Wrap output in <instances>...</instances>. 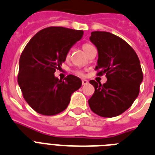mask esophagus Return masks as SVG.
I'll return each mask as SVG.
<instances>
[{"label":"esophagus","mask_w":155,"mask_h":155,"mask_svg":"<svg viewBox=\"0 0 155 155\" xmlns=\"http://www.w3.org/2000/svg\"><path fill=\"white\" fill-rule=\"evenodd\" d=\"M81 83H82V85H87L89 83V81L87 80L83 79V80H81Z\"/></svg>","instance_id":"obj_1"}]
</instances>
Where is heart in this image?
<instances>
[{"instance_id":"obj_1","label":"heart","mask_w":155,"mask_h":155,"mask_svg":"<svg viewBox=\"0 0 155 155\" xmlns=\"http://www.w3.org/2000/svg\"><path fill=\"white\" fill-rule=\"evenodd\" d=\"M92 48H94V46H92V45H91V44H84L83 45H82V48H83L84 51H85L86 53H87L89 50ZM65 57H66V59H69V52H67ZM74 73L76 74V75H78V76H80V77H83L84 76L83 72H81V70H75Z\"/></svg>"}]
</instances>
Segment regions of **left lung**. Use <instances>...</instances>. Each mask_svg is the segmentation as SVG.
Instances as JSON below:
<instances>
[{
  "instance_id": "8db88e82",
  "label": "left lung",
  "mask_w": 155,
  "mask_h": 155,
  "mask_svg": "<svg viewBox=\"0 0 155 155\" xmlns=\"http://www.w3.org/2000/svg\"><path fill=\"white\" fill-rule=\"evenodd\" d=\"M91 41L99 51L97 75L106 74V83H90L94 92L88 100L91 111L102 117L119 116L138 96L143 74L134 48L117 35L106 31L91 32Z\"/></svg>"
}]
</instances>
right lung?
Listing matches in <instances>:
<instances>
[{
    "label": "right lung",
    "instance_id": "obj_1",
    "mask_svg": "<svg viewBox=\"0 0 155 155\" xmlns=\"http://www.w3.org/2000/svg\"><path fill=\"white\" fill-rule=\"evenodd\" d=\"M83 31L50 26L39 31L26 44L19 59L18 82L26 103L38 113L54 116L66 109L70 97L81 86L69 74L63 81L54 76L69 49Z\"/></svg>",
    "mask_w": 155,
    "mask_h": 155
}]
</instances>
